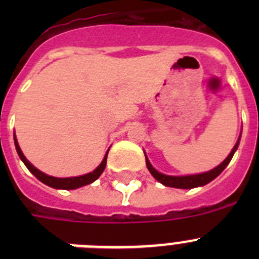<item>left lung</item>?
Listing matches in <instances>:
<instances>
[{
    "instance_id": "left-lung-1",
    "label": "left lung",
    "mask_w": 259,
    "mask_h": 259,
    "mask_svg": "<svg viewBox=\"0 0 259 259\" xmlns=\"http://www.w3.org/2000/svg\"><path fill=\"white\" fill-rule=\"evenodd\" d=\"M239 143H240V137L237 143L235 144L233 146V149L231 150L230 155H228L223 162H222L219 166H217L212 170L207 171V172H202V174H197V175H185V176H170V175H164V174L158 172L155 170L154 167L150 164L149 159L145 155V161H146V167H148V170L150 171L153 176H154V179H157L158 182L162 183L166 187H172V188H180V189H192L196 188V187H202V185L207 184L211 180H214L215 178L218 175H221L222 171L227 167V164L230 163L231 159H232L233 154L236 152V149L239 148Z\"/></svg>"
}]
</instances>
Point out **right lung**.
Masks as SVG:
<instances>
[{"label": "right lung", "mask_w": 259, "mask_h": 259, "mask_svg": "<svg viewBox=\"0 0 259 259\" xmlns=\"http://www.w3.org/2000/svg\"><path fill=\"white\" fill-rule=\"evenodd\" d=\"M14 143H15V148H17L18 155L20 157V159L23 161V163L26 164L27 168H28V170L31 171V172L33 174V175H35L41 183H44V184L49 185V187H52V188L76 189V188H80V187H83V185L91 184V183H93L95 180H97L98 178H100V175L104 172L105 167H106L107 153H109V150H107L106 154H105L104 159H102V162L100 163V166H98L96 170H93L92 172L85 174V175H81V176H75V178H54V176H49V175H47V174L41 172V171L37 170V168H36L33 164H31V162H28V159L24 157V154H23L22 150H20L19 144H18V141H17V137H14Z\"/></svg>", "instance_id": "add662e5"}]
</instances>
